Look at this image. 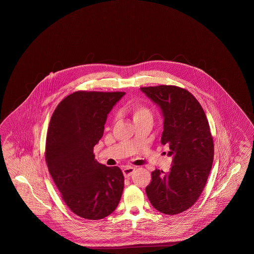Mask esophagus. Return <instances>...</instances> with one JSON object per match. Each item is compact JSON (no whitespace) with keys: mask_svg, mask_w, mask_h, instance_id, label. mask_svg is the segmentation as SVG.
I'll return each instance as SVG.
<instances>
[{"mask_svg":"<svg viewBox=\"0 0 254 254\" xmlns=\"http://www.w3.org/2000/svg\"><path fill=\"white\" fill-rule=\"evenodd\" d=\"M135 169L132 167H126L125 169H123V173H124V176L125 177H129L131 176L134 172Z\"/></svg>","mask_w":254,"mask_h":254,"instance_id":"34e87169","label":"esophagus"}]
</instances>
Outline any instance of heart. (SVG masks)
<instances>
[{
    "label": "heart",
    "mask_w": 254,
    "mask_h": 254,
    "mask_svg": "<svg viewBox=\"0 0 254 254\" xmlns=\"http://www.w3.org/2000/svg\"><path fill=\"white\" fill-rule=\"evenodd\" d=\"M127 111L131 114L133 122L143 120L145 118H152V113L149 109L140 103H135L129 106L127 108Z\"/></svg>",
    "instance_id": "1"
}]
</instances>
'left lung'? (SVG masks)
<instances>
[{"instance_id": "8db88e82", "label": "left lung", "mask_w": 254, "mask_h": 254, "mask_svg": "<svg viewBox=\"0 0 254 254\" xmlns=\"http://www.w3.org/2000/svg\"><path fill=\"white\" fill-rule=\"evenodd\" d=\"M162 111L161 143L169 145L168 173L155 169L145 188L158 211L174 215L189 209L202 193L213 162V140L205 112L196 98L175 85L140 88Z\"/></svg>"}]
</instances>
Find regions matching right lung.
Returning <instances> with one entry per match:
<instances>
[{"instance_id":"right-lung-1","label":"right lung","mask_w":254,"mask_h":254,"mask_svg":"<svg viewBox=\"0 0 254 254\" xmlns=\"http://www.w3.org/2000/svg\"><path fill=\"white\" fill-rule=\"evenodd\" d=\"M125 92L77 91L54 110L46 143L49 173L70 210L99 220L120 202L124 175L118 167L97 162L93 147L103 137L108 114Z\"/></svg>"}]
</instances>
